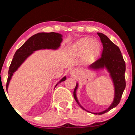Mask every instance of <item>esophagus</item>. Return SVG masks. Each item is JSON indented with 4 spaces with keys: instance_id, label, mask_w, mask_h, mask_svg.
Here are the masks:
<instances>
[{
    "instance_id": "1",
    "label": "esophagus",
    "mask_w": 135,
    "mask_h": 135,
    "mask_svg": "<svg viewBox=\"0 0 135 135\" xmlns=\"http://www.w3.org/2000/svg\"><path fill=\"white\" fill-rule=\"evenodd\" d=\"M77 74H78V71H77V70H76V69L72 70L70 71V75L72 77H76V76H77Z\"/></svg>"
}]
</instances>
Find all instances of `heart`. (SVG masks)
Wrapping results in <instances>:
<instances>
[{
  "label": "heart",
  "mask_w": 135,
  "mask_h": 135,
  "mask_svg": "<svg viewBox=\"0 0 135 135\" xmlns=\"http://www.w3.org/2000/svg\"><path fill=\"white\" fill-rule=\"evenodd\" d=\"M89 49L91 53L95 54L99 50V46L97 42H92L90 38H84L80 40L73 45L72 50L76 54H80L86 52Z\"/></svg>",
  "instance_id": "1"
}]
</instances>
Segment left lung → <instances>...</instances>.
Segmentation results:
<instances>
[{"label": "left lung", "mask_w": 135, "mask_h": 135, "mask_svg": "<svg viewBox=\"0 0 135 135\" xmlns=\"http://www.w3.org/2000/svg\"><path fill=\"white\" fill-rule=\"evenodd\" d=\"M100 41L103 46L102 52L99 58L97 61L89 66L91 70H98L106 68L109 73V76L113 81L114 86V98L113 102L108 108L100 113H94V114H103L108 112L114 107H117L119 104L123 91L126 88V80L124 73L126 71V64L123 59L121 51L117 45L109 40V38L104 34L98 33ZM78 83H76L73 95L77 103L81 108L86 111L79 103L76 95V91L78 88ZM89 112V111H88Z\"/></svg>", "instance_id": "1"}]
</instances>
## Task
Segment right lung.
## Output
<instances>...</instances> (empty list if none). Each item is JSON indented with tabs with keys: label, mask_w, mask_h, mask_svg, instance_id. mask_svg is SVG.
<instances>
[{
	"label": "right lung",
	"mask_w": 135,
	"mask_h": 135,
	"mask_svg": "<svg viewBox=\"0 0 135 135\" xmlns=\"http://www.w3.org/2000/svg\"><path fill=\"white\" fill-rule=\"evenodd\" d=\"M62 35L59 33L51 32V33H39L31 36L16 51L11 62L8 71V77L6 83V90L10 80L13 73L22 65L26 59L30 56L34 52L40 49H53L56 50L61 46L62 41ZM66 76L57 83L55 88L61 82L65 81Z\"/></svg>",
	"instance_id": "right-lung-1"
}]
</instances>
